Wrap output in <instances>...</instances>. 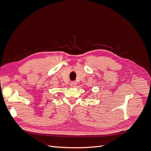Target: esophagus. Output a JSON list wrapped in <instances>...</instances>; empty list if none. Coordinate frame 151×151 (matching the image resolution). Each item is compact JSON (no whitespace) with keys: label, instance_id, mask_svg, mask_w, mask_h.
<instances>
[{"label":"esophagus","instance_id":"34e87169","mask_svg":"<svg viewBox=\"0 0 151 151\" xmlns=\"http://www.w3.org/2000/svg\"><path fill=\"white\" fill-rule=\"evenodd\" d=\"M76 85H77L76 82H71L70 84V86L71 88H75Z\"/></svg>","mask_w":151,"mask_h":151}]
</instances>
